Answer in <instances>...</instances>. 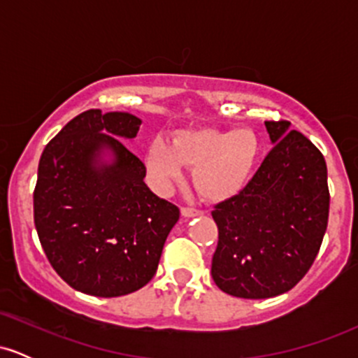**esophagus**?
<instances>
[{
	"instance_id": "esophagus-1",
	"label": "esophagus",
	"mask_w": 358,
	"mask_h": 358,
	"mask_svg": "<svg viewBox=\"0 0 358 358\" xmlns=\"http://www.w3.org/2000/svg\"><path fill=\"white\" fill-rule=\"evenodd\" d=\"M182 215H183V217H187V219H192V217H199V215H202V212L196 210V208L183 207V208H182Z\"/></svg>"
}]
</instances>
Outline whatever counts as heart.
I'll return each instance as SVG.
<instances>
[{
	"label": "heart",
	"instance_id": "obj_1",
	"mask_svg": "<svg viewBox=\"0 0 358 358\" xmlns=\"http://www.w3.org/2000/svg\"><path fill=\"white\" fill-rule=\"evenodd\" d=\"M261 155V141L250 127L219 129L199 126L175 131L170 141L156 138L146 150L150 180L168 190L192 166V183L202 199L225 202L241 193L252 176Z\"/></svg>",
	"mask_w": 358,
	"mask_h": 358
}]
</instances>
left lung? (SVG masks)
Wrapping results in <instances>:
<instances>
[{
	"label": "left lung",
	"instance_id": "obj_1",
	"mask_svg": "<svg viewBox=\"0 0 358 358\" xmlns=\"http://www.w3.org/2000/svg\"><path fill=\"white\" fill-rule=\"evenodd\" d=\"M273 150L239 195L215 205L212 278L224 293H286L313 264L328 224L327 163L287 121H266Z\"/></svg>",
	"mask_w": 358,
	"mask_h": 358
}]
</instances>
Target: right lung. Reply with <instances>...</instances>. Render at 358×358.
Wrapping results in <instances>:
<instances>
[{"instance_id":"obj_1","label":"right lung","mask_w":358,"mask_h":358,"mask_svg":"<svg viewBox=\"0 0 358 358\" xmlns=\"http://www.w3.org/2000/svg\"><path fill=\"white\" fill-rule=\"evenodd\" d=\"M141 119L90 109L45 146L34 219L52 268L80 293L114 298L138 291L158 269L178 207L145 183L146 166L122 141Z\"/></svg>"}]
</instances>
